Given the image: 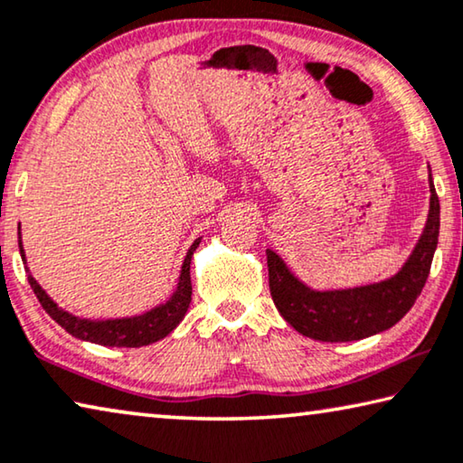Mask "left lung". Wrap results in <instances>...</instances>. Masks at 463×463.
<instances>
[{
	"instance_id": "8db88e82",
	"label": "left lung",
	"mask_w": 463,
	"mask_h": 463,
	"mask_svg": "<svg viewBox=\"0 0 463 463\" xmlns=\"http://www.w3.org/2000/svg\"><path fill=\"white\" fill-rule=\"evenodd\" d=\"M440 225L439 196L430 175V209L410 259L393 277L371 286L318 291L302 283L273 250H267L269 288L281 317L317 341H358L391 329L408 315L430 273Z\"/></svg>"
}]
</instances>
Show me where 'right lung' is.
Wrapping results in <instances>:
<instances>
[{"label": "right lung", "mask_w": 463, "mask_h": 463, "mask_svg": "<svg viewBox=\"0 0 463 463\" xmlns=\"http://www.w3.org/2000/svg\"><path fill=\"white\" fill-rule=\"evenodd\" d=\"M201 244V238L194 240V244L190 246V250L184 259L180 279H177V288L172 294V298L165 304H159L151 308L145 315L138 317H126V318H108V321H89V318L74 317L60 308L52 298L45 294L34 277L28 273V283L34 291V296L39 298V302L49 317L53 318L55 323L61 325L70 335H74L82 341H90V344L99 345H109V347H142L148 344H155V341L163 339L169 335L184 317H186L188 306L192 300V283H190V260L192 254ZM20 246V256L24 259L23 250V240H18ZM28 271V269H26Z\"/></svg>", "instance_id": "obj_1"}]
</instances>
